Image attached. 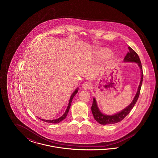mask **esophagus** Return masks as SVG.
Segmentation results:
<instances>
[{"label":"esophagus","instance_id":"esophagus-1","mask_svg":"<svg viewBox=\"0 0 158 158\" xmlns=\"http://www.w3.org/2000/svg\"><path fill=\"white\" fill-rule=\"evenodd\" d=\"M90 84L89 82L84 83L82 85V88L85 90H88L90 89Z\"/></svg>","mask_w":158,"mask_h":158}]
</instances>
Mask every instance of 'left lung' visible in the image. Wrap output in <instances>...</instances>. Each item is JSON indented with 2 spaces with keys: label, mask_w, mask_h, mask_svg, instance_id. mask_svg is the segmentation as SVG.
Instances as JSON below:
<instances>
[{
  "label": "left lung",
  "mask_w": 158,
  "mask_h": 158,
  "mask_svg": "<svg viewBox=\"0 0 158 158\" xmlns=\"http://www.w3.org/2000/svg\"><path fill=\"white\" fill-rule=\"evenodd\" d=\"M128 50H129V52H128L127 54H126V56H125V57L124 59V62L136 63H137L139 67L141 70V79H140V84L138 87L137 93L135 94V97L133 99V101L131 102V104L130 105L127 106L126 108L123 109V110H122L120 112L112 115H105L102 112H101V111L99 110V109L98 108L97 101H96L95 98H94L93 103H92V105L91 107V110H92V113L94 115L95 120L98 122L100 124H102V125L112 124L118 123L122 120H123L130 112L131 109L134 107V106L135 105V103L138 99V98L139 97L143 78V70H142V63H141V61H140L138 54L136 53L135 50H133L130 47H128Z\"/></svg>",
  "instance_id": "8db88e82"
}]
</instances>
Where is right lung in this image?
<instances>
[{"label": "right lung", "mask_w": 158, "mask_h": 158, "mask_svg": "<svg viewBox=\"0 0 158 158\" xmlns=\"http://www.w3.org/2000/svg\"><path fill=\"white\" fill-rule=\"evenodd\" d=\"M78 89H79V88H76V89L73 92V94H72V95L70 96V99H69V104H68V107H67V109H66V111H65V113H64L61 117H60V118H57V119H55V120H44V119H42V118H38L39 119H40L41 120L43 121H45L46 123H53V124H57V123H60V121H61L62 120H64L65 118H66V116H67V115H68V113H69V109H70V105H71V104H72V99H73V97L75 96L76 94L77 93V92H78Z\"/></svg>", "instance_id": "right-lung-1"}]
</instances>
